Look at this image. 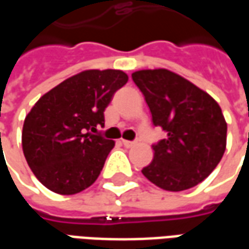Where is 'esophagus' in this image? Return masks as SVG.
Returning a JSON list of instances; mask_svg holds the SVG:
<instances>
[{
	"label": "esophagus",
	"instance_id": "esophagus-1",
	"mask_svg": "<svg viewBox=\"0 0 249 249\" xmlns=\"http://www.w3.org/2000/svg\"><path fill=\"white\" fill-rule=\"evenodd\" d=\"M121 142H123V145L126 146V148H132V146L136 145L135 141H128V140H121Z\"/></svg>",
	"mask_w": 249,
	"mask_h": 249
}]
</instances>
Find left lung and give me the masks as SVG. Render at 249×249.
Wrapping results in <instances>:
<instances>
[{"instance_id": "obj_1", "label": "left lung", "mask_w": 249, "mask_h": 249, "mask_svg": "<svg viewBox=\"0 0 249 249\" xmlns=\"http://www.w3.org/2000/svg\"><path fill=\"white\" fill-rule=\"evenodd\" d=\"M152 113V123L167 133L142 168L151 183L171 192L201 183L221 160L227 123L219 104L195 84L168 69L132 73Z\"/></svg>"}]
</instances>
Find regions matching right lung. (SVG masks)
Here are the masks:
<instances>
[{"mask_svg":"<svg viewBox=\"0 0 249 249\" xmlns=\"http://www.w3.org/2000/svg\"><path fill=\"white\" fill-rule=\"evenodd\" d=\"M126 82L123 71H84L51 89L30 109L22 151L44 187L74 195L97 180L114 146L113 140L97 135V126L104 125V110L114 92Z\"/></svg>","mask_w":249,"mask_h":249,"instance_id":"1","label":"right lung"}]
</instances>
